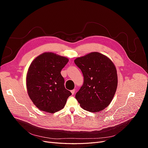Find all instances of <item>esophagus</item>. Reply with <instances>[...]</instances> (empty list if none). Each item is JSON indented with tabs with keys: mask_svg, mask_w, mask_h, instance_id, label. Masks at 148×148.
<instances>
[{
	"mask_svg": "<svg viewBox=\"0 0 148 148\" xmlns=\"http://www.w3.org/2000/svg\"><path fill=\"white\" fill-rule=\"evenodd\" d=\"M75 89H73V90H71V95H73L74 94H75Z\"/></svg>",
	"mask_w": 148,
	"mask_h": 148,
	"instance_id": "obj_1",
	"label": "esophagus"
}]
</instances>
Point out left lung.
I'll return each mask as SVG.
<instances>
[{"label":"left lung","mask_w":148,"mask_h":148,"mask_svg":"<svg viewBox=\"0 0 148 148\" xmlns=\"http://www.w3.org/2000/svg\"><path fill=\"white\" fill-rule=\"evenodd\" d=\"M74 62L84 77L83 86L75 95L80 106L91 112L104 110L112 101L117 88V70L112 61L93 52Z\"/></svg>","instance_id":"1"}]
</instances>
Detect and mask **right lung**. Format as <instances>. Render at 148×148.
Segmentation results:
<instances>
[{
	"label": "right lung",
	"mask_w": 148,
	"mask_h": 148,
	"mask_svg": "<svg viewBox=\"0 0 148 148\" xmlns=\"http://www.w3.org/2000/svg\"><path fill=\"white\" fill-rule=\"evenodd\" d=\"M68 62L65 57L44 52L31 62L26 74V88L39 110L54 113L64 107L71 93L65 89L60 71Z\"/></svg>",
	"instance_id": "add662e5"
}]
</instances>
